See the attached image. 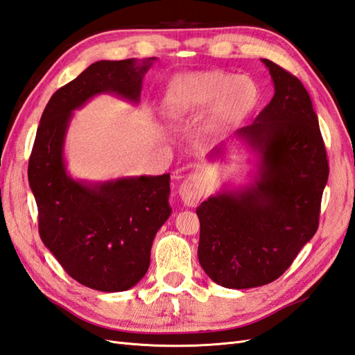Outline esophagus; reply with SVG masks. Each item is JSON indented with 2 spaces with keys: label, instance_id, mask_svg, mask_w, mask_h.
<instances>
[{
  "label": "esophagus",
  "instance_id": "1",
  "mask_svg": "<svg viewBox=\"0 0 355 355\" xmlns=\"http://www.w3.org/2000/svg\"><path fill=\"white\" fill-rule=\"evenodd\" d=\"M203 193H205L203 179L200 175H197V173L188 175V178L179 187V196L187 206H196L198 200L202 198Z\"/></svg>",
  "mask_w": 355,
  "mask_h": 355
}]
</instances>
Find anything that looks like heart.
Returning a JSON list of instances; mask_svg holds the SVG:
<instances>
[{
    "mask_svg": "<svg viewBox=\"0 0 355 355\" xmlns=\"http://www.w3.org/2000/svg\"><path fill=\"white\" fill-rule=\"evenodd\" d=\"M256 84L245 76L221 71L189 72L173 78L166 102L173 117H187L211 110L206 128L221 131L238 126L257 105Z\"/></svg>",
    "mask_w": 355,
    "mask_h": 355,
    "instance_id": "obj_1",
    "label": "heart"
}]
</instances>
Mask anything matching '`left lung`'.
<instances>
[{
	"label": "left lung",
	"mask_w": 355,
	"mask_h": 355,
	"mask_svg": "<svg viewBox=\"0 0 355 355\" xmlns=\"http://www.w3.org/2000/svg\"><path fill=\"white\" fill-rule=\"evenodd\" d=\"M262 62L274 96L236 137L259 155V175L239 191L197 207L198 262L220 286L248 289L277 280L318 230L328 180L325 144L304 85L270 60ZM215 148L212 155H220Z\"/></svg>",
	"instance_id": "obj_1"
}]
</instances>
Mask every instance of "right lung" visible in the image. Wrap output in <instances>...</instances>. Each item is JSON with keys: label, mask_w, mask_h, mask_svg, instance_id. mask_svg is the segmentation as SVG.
I'll return each mask as SVG.
<instances>
[{"label": "right lung", "mask_w": 355, "mask_h": 355, "mask_svg": "<svg viewBox=\"0 0 355 355\" xmlns=\"http://www.w3.org/2000/svg\"><path fill=\"white\" fill-rule=\"evenodd\" d=\"M153 60H102L58 89L40 117L28 161L43 244L73 280L102 292L131 289L148 272L153 238L171 214L170 175L75 180L66 171L64 137L72 111L94 94L140 101Z\"/></svg>", "instance_id": "obj_1"}]
</instances>
